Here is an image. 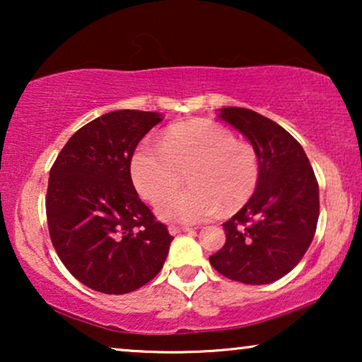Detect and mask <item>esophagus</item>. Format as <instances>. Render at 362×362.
Here are the masks:
<instances>
[{"instance_id": "1", "label": "esophagus", "mask_w": 362, "mask_h": 362, "mask_svg": "<svg viewBox=\"0 0 362 362\" xmlns=\"http://www.w3.org/2000/svg\"><path fill=\"white\" fill-rule=\"evenodd\" d=\"M168 230H170L171 235H177V234H182V232H189L192 229L189 227H177V226H170L168 227Z\"/></svg>"}]
</instances>
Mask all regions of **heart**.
<instances>
[{"label":"heart","instance_id":"heart-1","mask_svg":"<svg viewBox=\"0 0 362 362\" xmlns=\"http://www.w3.org/2000/svg\"><path fill=\"white\" fill-rule=\"evenodd\" d=\"M189 176L191 189L158 204L163 221L196 224L234 209L254 194L260 177L259 155L249 143L211 120L171 127L161 143L143 141L132 158V180L148 202L171 194Z\"/></svg>","mask_w":362,"mask_h":362}]
</instances>
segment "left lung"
<instances>
[{
    "label": "left lung",
    "mask_w": 362,
    "mask_h": 362,
    "mask_svg": "<svg viewBox=\"0 0 362 362\" xmlns=\"http://www.w3.org/2000/svg\"><path fill=\"white\" fill-rule=\"evenodd\" d=\"M259 155L260 177L249 202L224 222L226 244L209 257L227 279L265 285L303 259L320 216L318 181L303 148L285 128L249 108H221Z\"/></svg>",
    "instance_id": "8db88e82"
}]
</instances>
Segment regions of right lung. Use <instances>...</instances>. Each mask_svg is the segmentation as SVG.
Listing matches in <instances>:
<instances>
[{"mask_svg":"<svg viewBox=\"0 0 362 362\" xmlns=\"http://www.w3.org/2000/svg\"><path fill=\"white\" fill-rule=\"evenodd\" d=\"M160 113L117 110L69 138L49 173V235L66 269L88 288L122 295L163 269L173 237L143 204L130 165Z\"/></svg>","mask_w":362,"mask_h":362,"instance_id":"add662e5","label":"right lung"}]
</instances>
